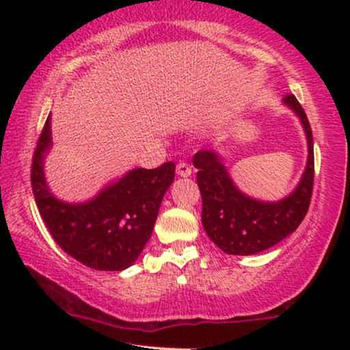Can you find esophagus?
<instances>
[{"mask_svg": "<svg viewBox=\"0 0 350 350\" xmlns=\"http://www.w3.org/2000/svg\"><path fill=\"white\" fill-rule=\"evenodd\" d=\"M176 171H177V176H180V177H189V176H191V173H193L191 167H189L187 162H179V163H177L176 165Z\"/></svg>", "mask_w": 350, "mask_h": 350, "instance_id": "1", "label": "esophagus"}]
</instances>
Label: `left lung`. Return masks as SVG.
Returning a JSON list of instances; mask_svg holds the SVG:
<instances>
[{"label":"left lung","instance_id":"8db88e82","mask_svg":"<svg viewBox=\"0 0 350 350\" xmlns=\"http://www.w3.org/2000/svg\"><path fill=\"white\" fill-rule=\"evenodd\" d=\"M284 103L299 117L309 144L303 179L286 199L280 202H262L248 198L236 188L216 152L204 150L193 157V165L199 170L202 225L208 238L227 254L248 256L276 245L299 227L309 210L315 176L312 128L303 106L293 94H287Z\"/></svg>","mask_w":350,"mask_h":350}]
</instances>
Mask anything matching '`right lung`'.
Instances as JSON below:
<instances>
[{"mask_svg":"<svg viewBox=\"0 0 350 350\" xmlns=\"http://www.w3.org/2000/svg\"><path fill=\"white\" fill-rule=\"evenodd\" d=\"M52 145L51 116L33 152L31 182L35 202L52 238L69 256L96 270L120 271L150 241L162 199L174 180V162L135 168L90 202L66 204L52 196L43 161Z\"/></svg>","mask_w":350,"mask_h":350,"instance_id":"right-lung-1","label":"right lung"}]
</instances>
